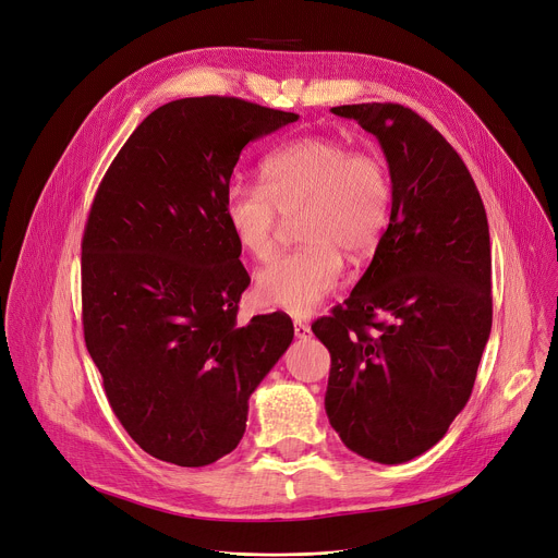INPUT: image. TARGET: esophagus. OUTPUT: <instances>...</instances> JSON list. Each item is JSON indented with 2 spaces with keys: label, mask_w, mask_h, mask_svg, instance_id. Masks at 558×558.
Returning a JSON list of instances; mask_svg holds the SVG:
<instances>
[{
  "label": "esophagus",
  "mask_w": 558,
  "mask_h": 558,
  "mask_svg": "<svg viewBox=\"0 0 558 558\" xmlns=\"http://www.w3.org/2000/svg\"><path fill=\"white\" fill-rule=\"evenodd\" d=\"M294 335H296V339H311L313 330H311V326H307V324L294 322Z\"/></svg>",
  "instance_id": "1"
}]
</instances>
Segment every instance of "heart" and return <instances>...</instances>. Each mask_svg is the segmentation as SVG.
Here are the masks:
<instances>
[{"instance_id": "heart-1", "label": "heart", "mask_w": 558, "mask_h": 558, "mask_svg": "<svg viewBox=\"0 0 558 558\" xmlns=\"http://www.w3.org/2000/svg\"><path fill=\"white\" fill-rule=\"evenodd\" d=\"M392 181L375 150H350L335 137L294 140L266 157L262 185L234 181L223 195V221L241 251L266 262L281 217H296L301 247L257 277L262 303L307 317L337 290L341 253L375 251L390 215Z\"/></svg>"}]
</instances>
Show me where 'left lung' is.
I'll list each match as a JSON object with an SVG mask.
<instances>
[{"mask_svg":"<svg viewBox=\"0 0 558 558\" xmlns=\"http://www.w3.org/2000/svg\"><path fill=\"white\" fill-rule=\"evenodd\" d=\"M332 112L379 140L392 210L350 296L313 324L332 361L326 412L352 452L395 465L439 444L472 395L492 328L487 217L459 153L414 110Z\"/></svg>","mask_w":558,"mask_h":558,"instance_id":"8db88e82","label":"left lung"}]
</instances>
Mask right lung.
I'll use <instances>...</instances> for the list:
<instances>
[{
    "label": "right lung",
    "mask_w": 558,
    "mask_h": 558,
    "mask_svg": "<svg viewBox=\"0 0 558 558\" xmlns=\"http://www.w3.org/2000/svg\"><path fill=\"white\" fill-rule=\"evenodd\" d=\"M299 114L236 97L150 112L106 170L82 239V324L106 399L133 441L181 468L215 463L288 350L286 313L236 326L251 283L223 221L245 144Z\"/></svg>",
    "instance_id": "add662e5"
}]
</instances>
